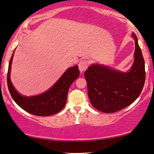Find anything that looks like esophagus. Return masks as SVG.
<instances>
[{"instance_id": "obj_1", "label": "esophagus", "mask_w": 154, "mask_h": 154, "mask_svg": "<svg viewBox=\"0 0 154 154\" xmlns=\"http://www.w3.org/2000/svg\"><path fill=\"white\" fill-rule=\"evenodd\" d=\"M78 66H79V69L80 72H83L84 71H85L86 70V68H87V67H88L87 60H82V61H80L79 63Z\"/></svg>"}]
</instances>
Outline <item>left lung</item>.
I'll return each mask as SVG.
<instances>
[{"label": "left lung", "mask_w": 154, "mask_h": 154, "mask_svg": "<svg viewBox=\"0 0 154 154\" xmlns=\"http://www.w3.org/2000/svg\"><path fill=\"white\" fill-rule=\"evenodd\" d=\"M134 62L128 72L99 63L92 64L84 72L88 94L93 107L105 113L126 107L141 94L145 82V66L135 34Z\"/></svg>", "instance_id": "8db88e82"}]
</instances>
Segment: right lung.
Instances as JSON below:
<instances>
[{
    "label": "right lung",
    "instance_id": "obj_1",
    "mask_svg": "<svg viewBox=\"0 0 154 154\" xmlns=\"http://www.w3.org/2000/svg\"><path fill=\"white\" fill-rule=\"evenodd\" d=\"M14 50L8 66L7 82L8 89L15 103L23 110L37 116L53 115L62 110L66 104L69 88L79 76L78 66L67 69L58 81L43 94L33 96H22L15 89L10 79V71Z\"/></svg>",
    "mask_w": 154,
    "mask_h": 154
}]
</instances>
